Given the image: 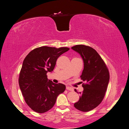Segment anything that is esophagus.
<instances>
[{"label":"esophagus","mask_w":129,"mask_h":129,"mask_svg":"<svg viewBox=\"0 0 129 129\" xmlns=\"http://www.w3.org/2000/svg\"><path fill=\"white\" fill-rule=\"evenodd\" d=\"M66 89L68 90H70V91H73V88L71 87H69V86H66Z\"/></svg>","instance_id":"esophagus-1"}]
</instances>
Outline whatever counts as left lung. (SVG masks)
Instances as JSON below:
<instances>
[{
	"label": "left lung",
	"instance_id": "8db88e82",
	"mask_svg": "<svg viewBox=\"0 0 129 129\" xmlns=\"http://www.w3.org/2000/svg\"><path fill=\"white\" fill-rule=\"evenodd\" d=\"M72 49L80 54L84 62L81 75L83 91L79 93L80 99L74 104L77 110L83 112L95 109L102 102L109 82V70L105 62L96 50L83 45L74 46ZM75 91L79 93L76 89Z\"/></svg>",
	"mask_w": 129,
	"mask_h": 129
}]
</instances>
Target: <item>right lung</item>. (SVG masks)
<instances>
[{"instance_id":"right-lung-1","label":"right lung","mask_w":129,"mask_h":129,"mask_svg":"<svg viewBox=\"0 0 129 129\" xmlns=\"http://www.w3.org/2000/svg\"><path fill=\"white\" fill-rule=\"evenodd\" d=\"M69 50L42 46L30 52L23 61L19 84L26 103L34 111L44 113L51 109L65 85L48 80L47 73L53 71L57 58Z\"/></svg>"}]
</instances>
